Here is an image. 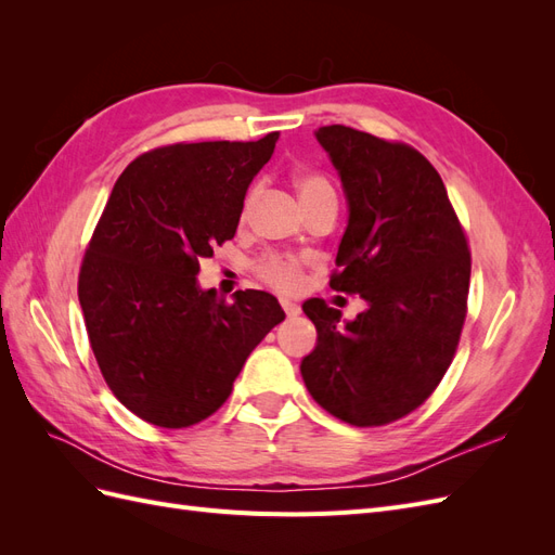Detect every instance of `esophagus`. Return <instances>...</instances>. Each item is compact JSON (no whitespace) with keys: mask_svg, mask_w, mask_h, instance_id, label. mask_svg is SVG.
I'll return each instance as SVG.
<instances>
[{"mask_svg":"<svg viewBox=\"0 0 555 555\" xmlns=\"http://www.w3.org/2000/svg\"><path fill=\"white\" fill-rule=\"evenodd\" d=\"M280 304H282V310H284V312H287L289 317H294V314H298V312H300V308H298V306L294 304V300H287V298H282V300H280Z\"/></svg>","mask_w":555,"mask_h":555,"instance_id":"esophagus-1","label":"esophagus"}]
</instances>
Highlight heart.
<instances>
[{"instance_id":"heart-1","label":"heart","mask_w":555,"mask_h":555,"mask_svg":"<svg viewBox=\"0 0 555 555\" xmlns=\"http://www.w3.org/2000/svg\"><path fill=\"white\" fill-rule=\"evenodd\" d=\"M294 184L300 196V204L308 210L317 201L324 198H335V192L331 188L328 178H324L322 173L317 171H298L294 176ZM251 194L245 198L243 204V217L247 215ZM257 275L278 292L292 294L300 287V278H304V266H300L298 259L294 257H282V255H268L257 263Z\"/></svg>"}]
</instances>
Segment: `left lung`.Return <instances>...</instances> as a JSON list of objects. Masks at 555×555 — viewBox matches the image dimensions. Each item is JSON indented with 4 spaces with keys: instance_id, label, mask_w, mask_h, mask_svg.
Returning a JSON list of instances; mask_svg holds the SVG:
<instances>
[{
    "instance_id": "1",
    "label": "left lung",
    "mask_w": 555,
    "mask_h": 555,
    "mask_svg": "<svg viewBox=\"0 0 555 555\" xmlns=\"http://www.w3.org/2000/svg\"><path fill=\"white\" fill-rule=\"evenodd\" d=\"M340 173L349 222L331 289L367 310L310 298L317 347L300 363L310 396L340 422L371 428L408 416L438 389L467 312L469 249L435 166L408 143L345 125L314 131Z\"/></svg>"
}]
</instances>
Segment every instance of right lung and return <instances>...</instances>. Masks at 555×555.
Segmentation results:
<instances>
[{"label":"right lung","instance_id":"obj_1","mask_svg":"<svg viewBox=\"0 0 555 555\" xmlns=\"http://www.w3.org/2000/svg\"><path fill=\"white\" fill-rule=\"evenodd\" d=\"M278 137L150 150L99 217L78 300L108 389L147 424L188 428L220 410L251 349L284 319L271 294L245 289L229 304L196 282L198 261L236 236Z\"/></svg>","mask_w":555,"mask_h":555}]
</instances>
